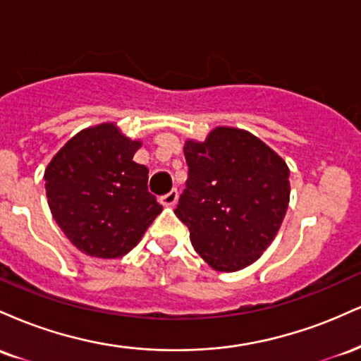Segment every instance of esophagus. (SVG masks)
<instances>
[{
	"instance_id": "34e87169",
	"label": "esophagus",
	"mask_w": 361,
	"mask_h": 361,
	"mask_svg": "<svg viewBox=\"0 0 361 361\" xmlns=\"http://www.w3.org/2000/svg\"><path fill=\"white\" fill-rule=\"evenodd\" d=\"M176 200H178V190L176 188H173L171 192H168L166 195H163V197H161V204L166 205V207L175 205Z\"/></svg>"
}]
</instances>
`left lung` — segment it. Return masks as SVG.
<instances>
[{
  "instance_id": "1",
  "label": "left lung",
  "mask_w": 361,
  "mask_h": 361,
  "mask_svg": "<svg viewBox=\"0 0 361 361\" xmlns=\"http://www.w3.org/2000/svg\"><path fill=\"white\" fill-rule=\"evenodd\" d=\"M188 178L175 209L195 251L217 271L255 263L279 233L288 207L285 161L246 130L217 127L185 144Z\"/></svg>"
}]
</instances>
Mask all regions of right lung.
<instances>
[{
	"mask_svg": "<svg viewBox=\"0 0 361 361\" xmlns=\"http://www.w3.org/2000/svg\"><path fill=\"white\" fill-rule=\"evenodd\" d=\"M139 147L103 123L74 135L45 169L54 219L86 255H127L163 210L147 190L149 169L132 161Z\"/></svg>",
	"mask_w": 361,
	"mask_h": 361,
	"instance_id": "1",
	"label": "right lung"
}]
</instances>
